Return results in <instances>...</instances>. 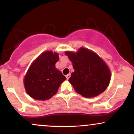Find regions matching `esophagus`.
<instances>
[{
    "label": "esophagus",
    "mask_w": 134,
    "mask_h": 134,
    "mask_svg": "<svg viewBox=\"0 0 134 134\" xmlns=\"http://www.w3.org/2000/svg\"><path fill=\"white\" fill-rule=\"evenodd\" d=\"M70 74H69L66 75V76H65L66 78H67V79H69V77H70Z\"/></svg>",
    "instance_id": "34e87169"
}]
</instances>
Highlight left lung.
I'll list each match as a JSON object with an SVG mask.
<instances>
[{
    "label": "left lung",
    "mask_w": 134,
    "mask_h": 134,
    "mask_svg": "<svg viewBox=\"0 0 134 134\" xmlns=\"http://www.w3.org/2000/svg\"><path fill=\"white\" fill-rule=\"evenodd\" d=\"M65 55L74 69L69 81L77 93L90 98L106 90L111 79V71L99 55L83 47L77 52L66 51Z\"/></svg>",
    "instance_id": "obj_1"
}]
</instances>
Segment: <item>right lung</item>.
<instances>
[{
  "label": "right lung",
  "instance_id": "right-lung-1",
  "mask_svg": "<svg viewBox=\"0 0 134 134\" xmlns=\"http://www.w3.org/2000/svg\"><path fill=\"white\" fill-rule=\"evenodd\" d=\"M58 59V53L47 51L31 64L24 76V86L27 94L32 98L41 101L50 99L66 79L55 67Z\"/></svg>",
  "mask_w": 134,
  "mask_h": 134
}]
</instances>
